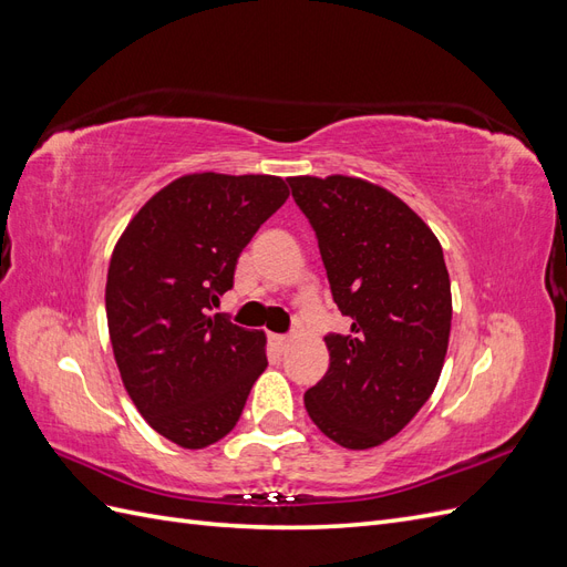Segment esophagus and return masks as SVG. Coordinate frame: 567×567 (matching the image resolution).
Listing matches in <instances>:
<instances>
[{"instance_id":"esophagus-1","label":"esophagus","mask_w":567,"mask_h":567,"mask_svg":"<svg viewBox=\"0 0 567 567\" xmlns=\"http://www.w3.org/2000/svg\"><path fill=\"white\" fill-rule=\"evenodd\" d=\"M269 342H271V348L277 350V352H286L288 346H290V338H286V336H269Z\"/></svg>"}]
</instances>
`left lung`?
<instances>
[{
  "label": "left lung",
  "mask_w": 567,
  "mask_h": 567,
  "mask_svg": "<svg viewBox=\"0 0 567 567\" xmlns=\"http://www.w3.org/2000/svg\"><path fill=\"white\" fill-rule=\"evenodd\" d=\"M310 219L333 302L329 371L305 392L319 431L346 450L379 447L431 398L452 329V288L431 227L388 188L357 177H288Z\"/></svg>",
  "instance_id": "8db88e82"
}]
</instances>
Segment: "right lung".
Returning <instances> with one entry per match:
<instances>
[{
	"label": "right lung",
	"instance_id": "right-lung-1",
	"mask_svg": "<svg viewBox=\"0 0 567 567\" xmlns=\"http://www.w3.org/2000/svg\"><path fill=\"white\" fill-rule=\"evenodd\" d=\"M288 198L271 175H184L115 244L106 317L120 379L153 431L184 450L225 437L267 367L265 333L208 310L255 231Z\"/></svg>",
	"mask_w": 567,
	"mask_h": 567
}]
</instances>
